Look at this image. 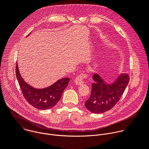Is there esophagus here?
Here are the masks:
<instances>
[{"mask_svg": "<svg viewBox=\"0 0 149 149\" xmlns=\"http://www.w3.org/2000/svg\"><path fill=\"white\" fill-rule=\"evenodd\" d=\"M87 77V75L86 74H82L77 77L75 80V83L77 86H80V85L84 83V79L86 78Z\"/></svg>", "mask_w": 149, "mask_h": 149, "instance_id": "1", "label": "esophagus"}]
</instances>
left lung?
Masks as SVG:
<instances>
[{"label": "left lung", "instance_id": "8db88e82", "mask_svg": "<svg viewBox=\"0 0 149 149\" xmlns=\"http://www.w3.org/2000/svg\"><path fill=\"white\" fill-rule=\"evenodd\" d=\"M90 97L85 103L90 111L99 114L111 109L118 102L129 82L127 74L118 75L111 84L107 83L98 74H94Z\"/></svg>", "mask_w": 149, "mask_h": 149}]
</instances>
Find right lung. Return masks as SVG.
Instances as JSON below:
<instances>
[{"instance_id": "add662e5", "label": "right lung", "mask_w": 149, "mask_h": 149, "mask_svg": "<svg viewBox=\"0 0 149 149\" xmlns=\"http://www.w3.org/2000/svg\"><path fill=\"white\" fill-rule=\"evenodd\" d=\"M16 76L26 100L33 107L42 110L51 109L58 102L70 79L69 78H62L48 87L35 88L27 84L21 77L17 63L16 67Z\"/></svg>"}]
</instances>
